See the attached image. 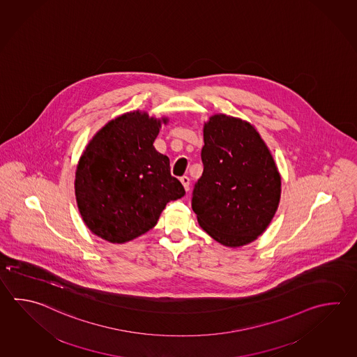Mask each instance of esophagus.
<instances>
[{
	"mask_svg": "<svg viewBox=\"0 0 357 357\" xmlns=\"http://www.w3.org/2000/svg\"><path fill=\"white\" fill-rule=\"evenodd\" d=\"M181 182H182L184 190H190V178L187 175H183L181 176Z\"/></svg>",
	"mask_w": 357,
	"mask_h": 357,
	"instance_id": "1",
	"label": "esophagus"
}]
</instances>
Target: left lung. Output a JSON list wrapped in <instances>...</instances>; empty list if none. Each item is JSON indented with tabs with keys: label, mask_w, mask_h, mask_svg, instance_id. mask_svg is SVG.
<instances>
[{
	"label": "left lung",
	"mask_w": 357,
	"mask_h": 357,
	"mask_svg": "<svg viewBox=\"0 0 357 357\" xmlns=\"http://www.w3.org/2000/svg\"><path fill=\"white\" fill-rule=\"evenodd\" d=\"M204 173L192 208L201 227L226 247L255 241L276 213L281 176L255 127L216 114L204 124Z\"/></svg>",
	"instance_id": "1"
}]
</instances>
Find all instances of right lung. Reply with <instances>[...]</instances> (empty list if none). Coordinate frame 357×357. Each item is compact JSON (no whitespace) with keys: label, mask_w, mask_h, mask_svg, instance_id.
<instances>
[{"label":"right lung","mask_w":357,"mask_h":357,"mask_svg":"<svg viewBox=\"0 0 357 357\" xmlns=\"http://www.w3.org/2000/svg\"><path fill=\"white\" fill-rule=\"evenodd\" d=\"M160 126L147 113H126L105 124L82 153L75 179L77 206L102 239L133 241L156 225L167 202L185 195L170 174L169 158L153 147Z\"/></svg>","instance_id":"obj_1"}]
</instances>
